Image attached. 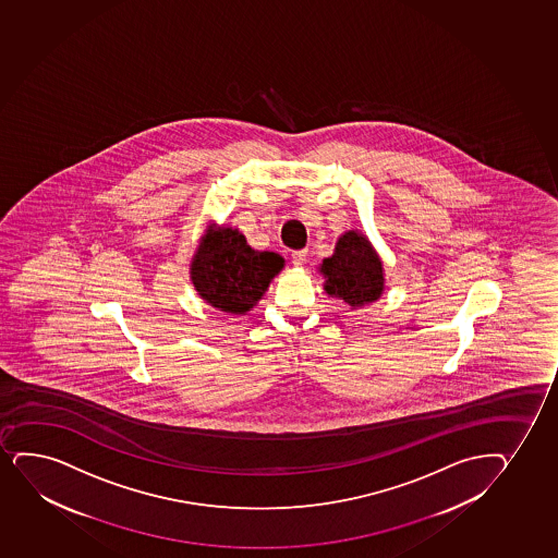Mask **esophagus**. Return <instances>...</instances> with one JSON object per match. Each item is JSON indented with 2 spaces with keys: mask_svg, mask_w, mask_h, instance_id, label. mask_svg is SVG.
Wrapping results in <instances>:
<instances>
[{
  "mask_svg": "<svg viewBox=\"0 0 558 558\" xmlns=\"http://www.w3.org/2000/svg\"><path fill=\"white\" fill-rule=\"evenodd\" d=\"M305 263H307V250L294 251L292 253V264L294 266H303Z\"/></svg>",
  "mask_w": 558,
  "mask_h": 558,
  "instance_id": "obj_1",
  "label": "esophagus"
}]
</instances>
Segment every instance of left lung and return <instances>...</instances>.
Instances as JSON below:
<instances>
[{
	"mask_svg": "<svg viewBox=\"0 0 558 558\" xmlns=\"http://www.w3.org/2000/svg\"><path fill=\"white\" fill-rule=\"evenodd\" d=\"M320 274L327 294L352 308L365 307L384 294V264L359 231L339 238L333 255L322 260Z\"/></svg>",
	"mask_w": 558,
	"mask_h": 558,
	"instance_id": "8db88e82",
	"label": "left lung"
}]
</instances>
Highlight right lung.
Returning <instances> with one entry per match:
<instances>
[{"label":"right lung","mask_w":558,"mask_h":558,"mask_svg":"<svg viewBox=\"0 0 558 558\" xmlns=\"http://www.w3.org/2000/svg\"><path fill=\"white\" fill-rule=\"evenodd\" d=\"M284 266L271 251L251 250L242 232L210 227L192 258L193 287L211 307L245 314L255 307Z\"/></svg>","instance_id":"right-lung-1"}]
</instances>
